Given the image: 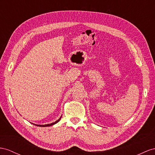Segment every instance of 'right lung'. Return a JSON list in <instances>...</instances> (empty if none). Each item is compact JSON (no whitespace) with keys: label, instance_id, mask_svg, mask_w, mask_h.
<instances>
[{"label":"right lung","instance_id":"1","mask_svg":"<svg viewBox=\"0 0 155 155\" xmlns=\"http://www.w3.org/2000/svg\"><path fill=\"white\" fill-rule=\"evenodd\" d=\"M61 117L59 118L58 120H56V121H55L54 122H52V123H51V124H44V125H40V124H35V126H40V127H46V126H52V125H54V124H56L57 122H58L59 120H60V119H61Z\"/></svg>","mask_w":155,"mask_h":155}]
</instances>
